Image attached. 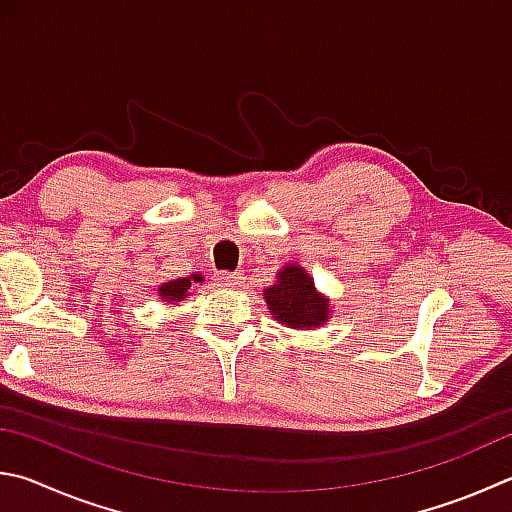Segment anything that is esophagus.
<instances>
[{"instance_id":"34e87169","label":"esophagus","mask_w":512,"mask_h":512,"mask_svg":"<svg viewBox=\"0 0 512 512\" xmlns=\"http://www.w3.org/2000/svg\"><path fill=\"white\" fill-rule=\"evenodd\" d=\"M217 284L219 286H226V288H237L239 284H241V280H244V275L241 273H228V271H224V273H217Z\"/></svg>"}]
</instances>
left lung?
Returning <instances> with one entry per match:
<instances>
[{"label":"left lung","mask_w":512,"mask_h":512,"mask_svg":"<svg viewBox=\"0 0 512 512\" xmlns=\"http://www.w3.org/2000/svg\"><path fill=\"white\" fill-rule=\"evenodd\" d=\"M273 318L291 329H315L329 322V297L315 291L313 277L300 264H286L264 291Z\"/></svg>","instance_id":"8db88e82"}]
</instances>
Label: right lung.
I'll return each mask as SVG.
<instances>
[{"mask_svg": "<svg viewBox=\"0 0 512 512\" xmlns=\"http://www.w3.org/2000/svg\"><path fill=\"white\" fill-rule=\"evenodd\" d=\"M194 282H203L201 275H190V277H181V280H172V282H165L159 286V295L163 302H181L185 295H190V286Z\"/></svg>", "mask_w": 512, "mask_h": 512, "instance_id": "right-lung-1", "label": "right lung"}]
</instances>
